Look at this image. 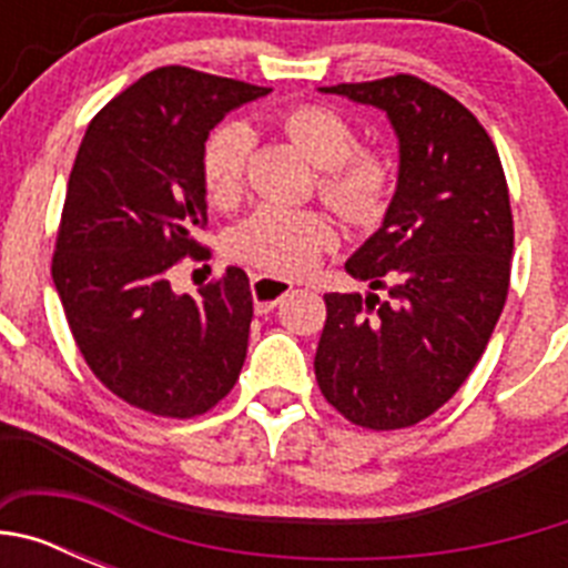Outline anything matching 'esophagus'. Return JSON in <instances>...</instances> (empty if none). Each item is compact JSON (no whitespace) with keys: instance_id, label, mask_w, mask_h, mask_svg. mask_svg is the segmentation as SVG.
<instances>
[{"instance_id":"34e87169","label":"esophagus","mask_w":568,"mask_h":568,"mask_svg":"<svg viewBox=\"0 0 568 568\" xmlns=\"http://www.w3.org/2000/svg\"><path fill=\"white\" fill-rule=\"evenodd\" d=\"M250 290H253L255 313H270L293 290V281L273 278V275H253L250 278Z\"/></svg>"}]
</instances>
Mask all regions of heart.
I'll return each mask as SVG.
<instances>
[{"mask_svg": "<svg viewBox=\"0 0 568 568\" xmlns=\"http://www.w3.org/2000/svg\"><path fill=\"white\" fill-rule=\"evenodd\" d=\"M278 128L318 164V195L353 227L378 222L393 190L384 155L358 148V133L324 104H295L278 115ZM250 130L224 122L202 150V184L215 207H233L244 184ZM335 244L333 224L307 207H258L230 235V253L255 270L304 275Z\"/></svg>", "mask_w": 568, "mask_h": 568, "instance_id": "heart-1", "label": "heart"}]
</instances>
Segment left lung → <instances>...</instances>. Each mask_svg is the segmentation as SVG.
Masks as SVG:
<instances>
[{
  "instance_id": "1",
  "label": "left lung",
  "mask_w": 568,
  "mask_h": 568,
  "mask_svg": "<svg viewBox=\"0 0 568 568\" xmlns=\"http://www.w3.org/2000/svg\"><path fill=\"white\" fill-rule=\"evenodd\" d=\"M321 90L386 110L400 170L384 227L346 261L386 298L324 295L315 381L349 424L406 429L458 393L504 313L515 250L504 164L484 124L424 79Z\"/></svg>"
}]
</instances>
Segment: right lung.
<instances>
[{"mask_svg": "<svg viewBox=\"0 0 568 568\" xmlns=\"http://www.w3.org/2000/svg\"><path fill=\"white\" fill-rule=\"evenodd\" d=\"M264 93L168 64L104 104L79 144L50 273L90 373L142 413H210L247 358V273L227 267L199 298L175 295L170 273L210 255L199 244L210 130Z\"/></svg>", "mask_w": 568, "mask_h": 568, "instance_id": "obj_1", "label": "right lung"}]
</instances>
